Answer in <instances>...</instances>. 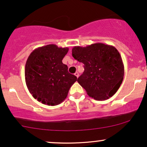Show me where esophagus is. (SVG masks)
<instances>
[{
  "instance_id": "1",
  "label": "esophagus",
  "mask_w": 147,
  "mask_h": 147,
  "mask_svg": "<svg viewBox=\"0 0 147 147\" xmlns=\"http://www.w3.org/2000/svg\"><path fill=\"white\" fill-rule=\"evenodd\" d=\"M74 75H75L77 78H78V76H79V74L78 73V72H76V73L74 74Z\"/></svg>"
}]
</instances>
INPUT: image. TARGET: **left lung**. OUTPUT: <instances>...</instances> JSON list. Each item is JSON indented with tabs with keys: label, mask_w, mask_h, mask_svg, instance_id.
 I'll return each instance as SVG.
<instances>
[{
	"label": "left lung",
	"mask_w": 147,
	"mask_h": 147,
	"mask_svg": "<svg viewBox=\"0 0 147 147\" xmlns=\"http://www.w3.org/2000/svg\"><path fill=\"white\" fill-rule=\"evenodd\" d=\"M72 56L84 64V71L78 82L90 97L105 100L117 92L123 80L125 67L116 48L100 42L84 47L76 46Z\"/></svg>",
	"instance_id": "1"
}]
</instances>
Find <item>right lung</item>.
<instances>
[{"label": "right lung", "mask_w": 147, "mask_h": 147, "mask_svg": "<svg viewBox=\"0 0 147 147\" xmlns=\"http://www.w3.org/2000/svg\"><path fill=\"white\" fill-rule=\"evenodd\" d=\"M68 51L67 47L47 45L34 49L27 58L26 84L33 97L42 104H60L77 80L76 76L69 73L68 67L62 62Z\"/></svg>", "instance_id": "obj_1"}]
</instances>
